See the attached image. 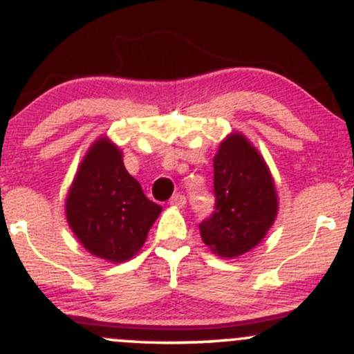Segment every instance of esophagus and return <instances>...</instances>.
Returning a JSON list of instances; mask_svg holds the SVG:
<instances>
[{
  "mask_svg": "<svg viewBox=\"0 0 354 354\" xmlns=\"http://www.w3.org/2000/svg\"><path fill=\"white\" fill-rule=\"evenodd\" d=\"M169 205H171V206H176V208H183V206L186 205V198L183 196V194H180V193L173 194L171 200H169Z\"/></svg>",
  "mask_w": 354,
  "mask_h": 354,
  "instance_id": "1",
  "label": "esophagus"
}]
</instances>
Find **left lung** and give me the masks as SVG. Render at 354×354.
<instances>
[{"mask_svg": "<svg viewBox=\"0 0 354 354\" xmlns=\"http://www.w3.org/2000/svg\"><path fill=\"white\" fill-rule=\"evenodd\" d=\"M214 209L200 225L201 239L213 253L234 258L265 238L278 196L259 153L241 135H231L214 156Z\"/></svg>", "mask_w": 354, "mask_h": 354, "instance_id": "obj_1", "label": "left lung"}]
</instances>
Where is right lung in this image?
Wrapping results in <instances>:
<instances>
[{
	"instance_id": "obj_1",
	"label": "right lung",
	"mask_w": 354,
	"mask_h": 354,
	"mask_svg": "<svg viewBox=\"0 0 354 354\" xmlns=\"http://www.w3.org/2000/svg\"><path fill=\"white\" fill-rule=\"evenodd\" d=\"M160 213L126 171L120 149L104 138L96 141L66 200L68 223L81 245L108 261H126L145 245Z\"/></svg>"
}]
</instances>
